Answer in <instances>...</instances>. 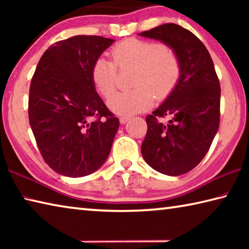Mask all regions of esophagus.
<instances>
[{
	"label": "esophagus",
	"instance_id": "esophagus-1",
	"mask_svg": "<svg viewBox=\"0 0 249 249\" xmlns=\"http://www.w3.org/2000/svg\"><path fill=\"white\" fill-rule=\"evenodd\" d=\"M129 120H130V116H127V115H123V116H121V117H120V122H121V124H125L126 122L129 121Z\"/></svg>",
	"mask_w": 249,
	"mask_h": 249
}]
</instances>
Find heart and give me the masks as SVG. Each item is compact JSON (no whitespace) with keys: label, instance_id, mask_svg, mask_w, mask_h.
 Here are the masks:
<instances>
[{"label":"heart","instance_id":"heart-1","mask_svg":"<svg viewBox=\"0 0 249 249\" xmlns=\"http://www.w3.org/2000/svg\"><path fill=\"white\" fill-rule=\"evenodd\" d=\"M113 61L103 56L94 61L91 78L96 91L107 98L115 89L117 68H134L132 90L116 92L107 107L119 115H132L149 108L154 93L158 99L169 95L180 78V62L175 50L165 44L128 38L111 49Z\"/></svg>","mask_w":249,"mask_h":249}]
</instances>
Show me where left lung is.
Listing matches in <instances>:
<instances>
[{
  "instance_id": "1",
  "label": "left lung",
  "mask_w": 249,
  "mask_h": 249,
  "mask_svg": "<svg viewBox=\"0 0 249 249\" xmlns=\"http://www.w3.org/2000/svg\"><path fill=\"white\" fill-rule=\"evenodd\" d=\"M140 35L174 49L181 70L165 102L146 117L142 157L160 174H187L204 158L220 125L221 87L213 60L203 43L180 25L163 24ZM166 116L167 124L159 121Z\"/></svg>"
}]
</instances>
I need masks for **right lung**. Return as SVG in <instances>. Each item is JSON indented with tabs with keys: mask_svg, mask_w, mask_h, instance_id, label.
I'll return each instance as SVG.
<instances>
[{
	"mask_svg": "<svg viewBox=\"0 0 249 249\" xmlns=\"http://www.w3.org/2000/svg\"><path fill=\"white\" fill-rule=\"evenodd\" d=\"M114 39L78 35L54 43L29 88V124L46 163L59 175L92 174L107 159L120 121L92 82L94 61Z\"/></svg>",
	"mask_w": 249,
	"mask_h": 249,
	"instance_id": "add662e5",
	"label": "right lung"
}]
</instances>
